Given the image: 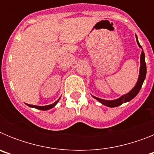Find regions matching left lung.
<instances>
[{"mask_svg":"<svg viewBox=\"0 0 154 154\" xmlns=\"http://www.w3.org/2000/svg\"><path fill=\"white\" fill-rule=\"evenodd\" d=\"M136 39H137V45H138L139 47L142 48L140 44L139 43L138 38H137V35H136ZM146 62H145V55H144L143 50L142 48V52H141L140 55V73H139L138 79H137V84H136L135 86L133 87V89H132L130 92L126 94H124V95H123L122 96L118 98V99H113V100H106V99H100V98L96 97V96H92V95H91V96H92L94 99H96L97 101H99V103H102V104L104 105V106H106L112 107H112L119 106L122 105L123 103L130 102V100H132V99L139 93V92H140L141 87H142L143 85V83L144 80H145V78H146Z\"/></svg>","mask_w":154,"mask_h":154,"instance_id":"obj_1","label":"left lung"}]
</instances>
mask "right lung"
<instances>
[{"label":"right lung","mask_w":154,"mask_h":154,"mask_svg":"<svg viewBox=\"0 0 154 154\" xmlns=\"http://www.w3.org/2000/svg\"><path fill=\"white\" fill-rule=\"evenodd\" d=\"M61 99V97L59 98V99L57 100L56 102H55L54 103H52V104L51 105H48V106H35V105H30V104H27V106H28L29 107H31V108H35L37 109H40V110H48L50 109L53 108V107H55V106H56L57 103H58V101H59V99Z\"/></svg>","instance_id":"add662e5"}]
</instances>
